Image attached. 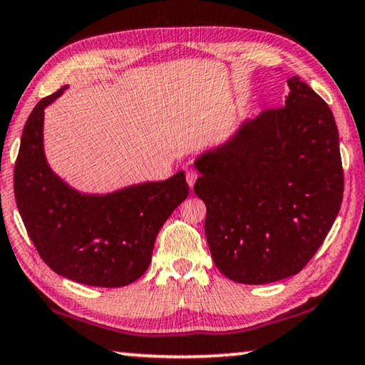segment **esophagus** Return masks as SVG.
<instances>
[{"label": "esophagus", "instance_id": "34e87169", "mask_svg": "<svg viewBox=\"0 0 365 365\" xmlns=\"http://www.w3.org/2000/svg\"><path fill=\"white\" fill-rule=\"evenodd\" d=\"M197 171H194V170H187L186 171V181H187V184H189V187H192L194 186V182L197 181Z\"/></svg>", "mask_w": 365, "mask_h": 365}]
</instances>
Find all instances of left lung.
<instances>
[{
	"mask_svg": "<svg viewBox=\"0 0 365 365\" xmlns=\"http://www.w3.org/2000/svg\"><path fill=\"white\" fill-rule=\"evenodd\" d=\"M284 107L247 120L232 140L195 161L215 267L232 282L293 277L323 244L344 192L331 108L299 77Z\"/></svg>",
	"mask_w": 365,
	"mask_h": 365,
	"instance_id": "obj_1",
	"label": "left lung"
}]
</instances>
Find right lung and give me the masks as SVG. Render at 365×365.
I'll use <instances>...</instances> for the list:
<instances>
[{
    "instance_id": "add662e5",
    "label": "right lung",
    "mask_w": 365,
    "mask_h": 365,
    "mask_svg": "<svg viewBox=\"0 0 365 365\" xmlns=\"http://www.w3.org/2000/svg\"><path fill=\"white\" fill-rule=\"evenodd\" d=\"M42 98L26 121L14 165V197L29 239L51 270L88 287L133 283L151 263L156 235L187 197L182 171L105 195L73 191L51 171L42 148Z\"/></svg>"
}]
</instances>
